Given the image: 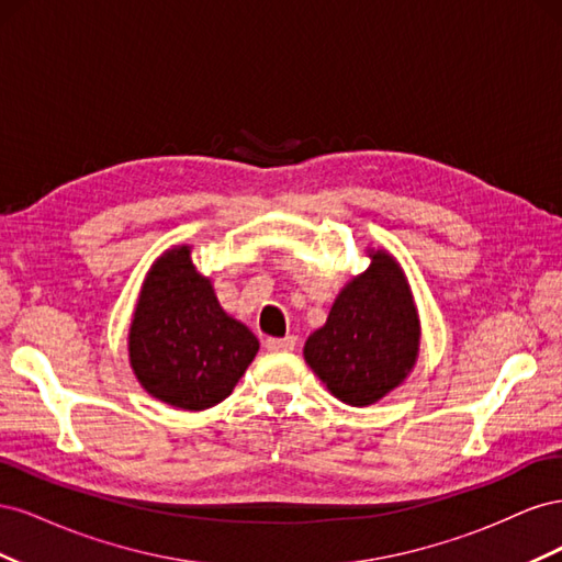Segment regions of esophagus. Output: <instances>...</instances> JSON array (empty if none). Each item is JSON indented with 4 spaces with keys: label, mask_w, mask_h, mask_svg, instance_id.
Instances as JSON below:
<instances>
[{
    "label": "esophagus",
    "mask_w": 562,
    "mask_h": 562,
    "mask_svg": "<svg viewBox=\"0 0 562 562\" xmlns=\"http://www.w3.org/2000/svg\"><path fill=\"white\" fill-rule=\"evenodd\" d=\"M297 345L295 335H285V337H267L265 347L267 351H293Z\"/></svg>",
    "instance_id": "esophagus-1"
}]
</instances>
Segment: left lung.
Wrapping results in <instances>:
<instances>
[{
    "mask_svg": "<svg viewBox=\"0 0 562 562\" xmlns=\"http://www.w3.org/2000/svg\"><path fill=\"white\" fill-rule=\"evenodd\" d=\"M370 265L337 293L326 323L304 342V361L347 405L378 403L411 375L422 326L398 260L368 248Z\"/></svg>",
    "mask_w": 562,
    "mask_h": 562,
    "instance_id": "8db88e82",
    "label": "left lung"
}]
</instances>
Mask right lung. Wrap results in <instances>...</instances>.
<instances>
[{
  "mask_svg": "<svg viewBox=\"0 0 562 562\" xmlns=\"http://www.w3.org/2000/svg\"><path fill=\"white\" fill-rule=\"evenodd\" d=\"M258 349V337L220 307L192 246L159 255L128 326V363L149 396L178 411H206L232 394Z\"/></svg>",
  "mask_w": 562,
  "mask_h": 562,
  "instance_id": "right-lung-1",
  "label": "right lung"
}]
</instances>
